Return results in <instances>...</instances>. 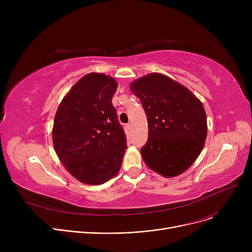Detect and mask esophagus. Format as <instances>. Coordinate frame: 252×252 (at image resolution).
I'll use <instances>...</instances> for the list:
<instances>
[{
	"label": "esophagus",
	"instance_id": "1",
	"mask_svg": "<svg viewBox=\"0 0 252 252\" xmlns=\"http://www.w3.org/2000/svg\"><path fill=\"white\" fill-rule=\"evenodd\" d=\"M126 128H127V130H130V129H131V125H130V124H127V125H126Z\"/></svg>",
	"mask_w": 252,
	"mask_h": 252
}]
</instances>
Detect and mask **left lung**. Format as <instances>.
I'll return each instance as SVG.
<instances>
[{
  "label": "left lung",
  "mask_w": 252,
  "mask_h": 252,
  "mask_svg": "<svg viewBox=\"0 0 252 252\" xmlns=\"http://www.w3.org/2000/svg\"><path fill=\"white\" fill-rule=\"evenodd\" d=\"M129 89L141 100L148 121L143 160L165 178L183 174L195 162L206 140L201 101L185 86L158 72L136 79Z\"/></svg>",
  "instance_id": "obj_1"
}]
</instances>
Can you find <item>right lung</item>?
<instances>
[{"mask_svg": "<svg viewBox=\"0 0 252 252\" xmlns=\"http://www.w3.org/2000/svg\"><path fill=\"white\" fill-rule=\"evenodd\" d=\"M116 89L113 77L88 73L64 96L55 114V152L68 173L84 184H104L121 169L126 137L111 102Z\"/></svg>", "mask_w": 252, "mask_h": 252, "instance_id": "right-lung-1", "label": "right lung"}]
</instances>
